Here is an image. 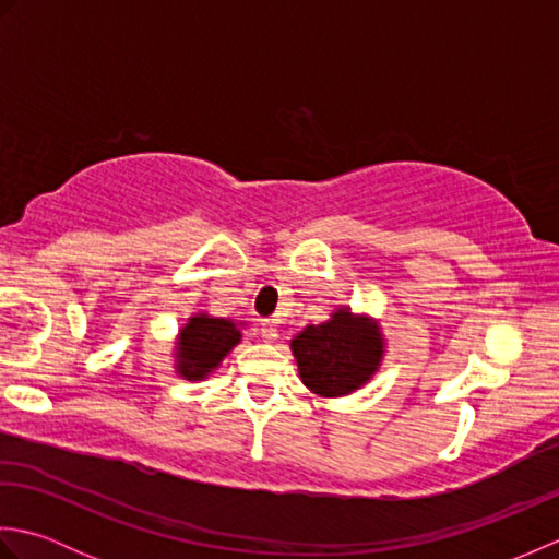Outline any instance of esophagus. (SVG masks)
Wrapping results in <instances>:
<instances>
[{"instance_id":"obj_1","label":"esophagus","mask_w":559,"mask_h":559,"mask_svg":"<svg viewBox=\"0 0 559 559\" xmlns=\"http://www.w3.org/2000/svg\"><path fill=\"white\" fill-rule=\"evenodd\" d=\"M259 334L264 341H276L278 338V326L276 322H271V319H264V322L259 324Z\"/></svg>"}]
</instances>
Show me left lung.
I'll return each instance as SVG.
<instances>
[{"instance_id":"1","label":"left lung","mask_w":559,"mask_h":559,"mask_svg":"<svg viewBox=\"0 0 559 559\" xmlns=\"http://www.w3.org/2000/svg\"><path fill=\"white\" fill-rule=\"evenodd\" d=\"M305 386L322 396H343L362 386L382 360V336L372 322L341 310L324 324L293 338Z\"/></svg>"}]
</instances>
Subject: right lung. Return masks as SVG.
Returning <instances> with one entry per match:
<instances>
[{
	"label": "right lung",
	"mask_w": 559,
	"mask_h": 559,
	"mask_svg": "<svg viewBox=\"0 0 559 559\" xmlns=\"http://www.w3.org/2000/svg\"><path fill=\"white\" fill-rule=\"evenodd\" d=\"M240 329L228 319L213 317H192L180 334V370L187 379H201L218 367L223 355L240 341Z\"/></svg>",
	"instance_id": "obj_1"
}]
</instances>
